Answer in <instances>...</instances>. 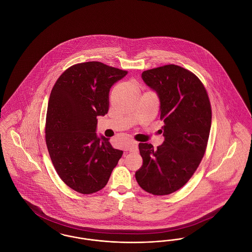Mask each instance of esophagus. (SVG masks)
I'll use <instances>...</instances> for the list:
<instances>
[{"label": "esophagus", "mask_w": 252, "mask_h": 252, "mask_svg": "<svg viewBox=\"0 0 252 252\" xmlns=\"http://www.w3.org/2000/svg\"><path fill=\"white\" fill-rule=\"evenodd\" d=\"M126 150L129 152H136L138 150V143L135 141H131L126 145Z\"/></svg>", "instance_id": "34e87169"}]
</instances>
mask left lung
Returning a JSON list of instances; mask_svg holds the SVG:
<instances>
[{
  "label": "left lung",
  "mask_w": 252,
  "mask_h": 252,
  "mask_svg": "<svg viewBox=\"0 0 252 252\" xmlns=\"http://www.w3.org/2000/svg\"><path fill=\"white\" fill-rule=\"evenodd\" d=\"M142 77L159 98L165 139L155 150L151 144H139L143 165L135 177L145 192L165 195L183 187L200 164L212 108L203 83L187 69L169 64L144 71Z\"/></svg>",
  "instance_id": "8db88e82"
}]
</instances>
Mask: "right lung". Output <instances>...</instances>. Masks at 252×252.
<instances>
[{"mask_svg": "<svg viewBox=\"0 0 252 252\" xmlns=\"http://www.w3.org/2000/svg\"><path fill=\"white\" fill-rule=\"evenodd\" d=\"M126 74L98 61L78 63L62 72L52 89L46 145L60 179L77 192L103 189L123 155L95 130L97 116L108 113L111 86Z\"/></svg>", "mask_w": 252, "mask_h": 252, "instance_id": "right-lung-1", "label": "right lung"}]
</instances>
